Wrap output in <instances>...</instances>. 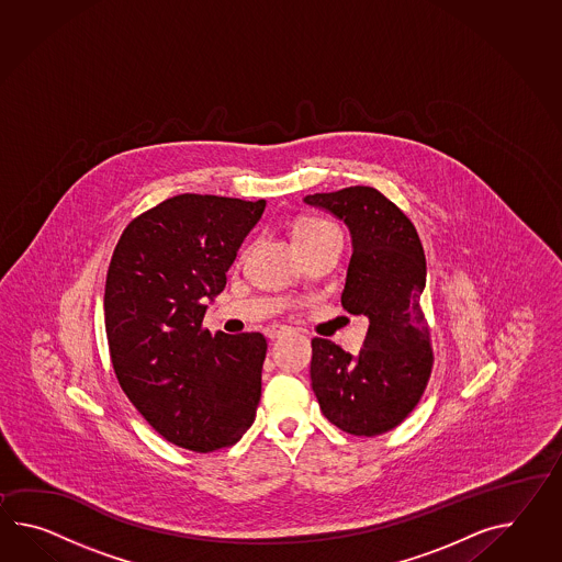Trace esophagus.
Segmentation results:
<instances>
[{"label": "esophagus", "mask_w": 562, "mask_h": 562, "mask_svg": "<svg viewBox=\"0 0 562 562\" xmlns=\"http://www.w3.org/2000/svg\"><path fill=\"white\" fill-rule=\"evenodd\" d=\"M286 330H290V327H286V325H268V327L263 329V333H266L268 339H278V337L284 335Z\"/></svg>", "instance_id": "1"}]
</instances>
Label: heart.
Returning <instances> with one entry per match:
<instances>
[{"label":"heart","instance_id":"1","mask_svg":"<svg viewBox=\"0 0 562 562\" xmlns=\"http://www.w3.org/2000/svg\"><path fill=\"white\" fill-rule=\"evenodd\" d=\"M329 232H337V229L327 221L304 217V220L296 221V225H294V239L301 246L304 241H311V239H315L318 235H325V233Z\"/></svg>","mask_w":562,"mask_h":562}]
</instances>
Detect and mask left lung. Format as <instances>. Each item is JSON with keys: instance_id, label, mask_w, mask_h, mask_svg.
Listing matches in <instances>:
<instances>
[{"instance_id": "8db88e82", "label": "left lung", "mask_w": 562, "mask_h": 562, "mask_svg": "<svg viewBox=\"0 0 562 562\" xmlns=\"http://www.w3.org/2000/svg\"><path fill=\"white\" fill-rule=\"evenodd\" d=\"M304 203L349 227L353 254L341 304L370 321L357 356L329 339H313V390L329 423L356 437H375L414 411L432 370L420 306L425 249L412 221L371 187L316 192Z\"/></svg>"}]
</instances>
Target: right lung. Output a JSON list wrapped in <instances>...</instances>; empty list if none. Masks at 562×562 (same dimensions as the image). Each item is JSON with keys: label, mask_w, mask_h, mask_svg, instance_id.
Returning <instances> with one entry per match:
<instances>
[{"label": "right lung", "mask_w": 562, "mask_h": 562, "mask_svg": "<svg viewBox=\"0 0 562 562\" xmlns=\"http://www.w3.org/2000/svg\"><path fill=\"white\" fill-rule=\"evenodd\" d=\"M263 209V199L179 194L132 221L111 256L103 308L117 382L158 435L189 451L229 447L256 420L268 342L211 335L203 318Z\"/></svg>", "instance_id": "1"}]
</instances>
